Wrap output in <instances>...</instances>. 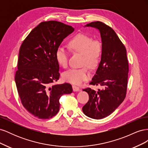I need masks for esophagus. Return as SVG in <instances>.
Returning <instances> with one entry per match:
<instances>
[{
  "instance_id": "esophagus-1",
  "label": "esophagus",
  "mask_w": 148,
  "mask_h": 148,
  "mask_svg": "<svg viewBox=\"0 0 148 148\" xmlns=\"http://www.w3.org/2000/svg\"><path fill=\"white\" fill-rule=\"evenodd\" d=\"M72 88H73V91L74 92H75V91H79V88L77 86H75V85L72 86Z\"/></svg>"
}]
</instances>
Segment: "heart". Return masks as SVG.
<instances>
[{
    "mask_svg": "<svg viewBox=\"0 0 148 148\" xmlns=\"http://www.w3.org/2000/svg\"><path fill=\"white\" fill-rule=\"evenodd\" d=\"M69 46L71 51L83 55V65L95 69L99 62L102 55V44L99 41H92V39L84 34H78L71 39ZM56 60L60 66L64 67L68 65V52L63 47H59L56 53ZM87 66L80 69H71L63 74V79L65 82L74 84H79L90 78Z\"/></svg>",
    "mask_w": 148,
    "mask_h": 148,
    "instance_id": "obj_1",
    "label": "heart"
}]
</instances>
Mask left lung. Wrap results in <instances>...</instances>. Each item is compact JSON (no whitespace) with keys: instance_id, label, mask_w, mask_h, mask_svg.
<instances>
[{"instance_id":"8db88e82","label":"left lung","mask_w":148,"mask_h":148,"mask_svg":"<svg viewBox=\"0 0 148 148\" xmlns=\"http://www.w3.org/2000/svg\"><path fill=\"white\" fill-rule=\"evenodd\" d=\"M84 27L96 28L100 33L102 48L101 61L90 84H100L104 88L97 91L83 89L89 99L82 110L89 117L102 119L112 113L126 96L128 73L127 51L115 31L102 22H91Z\"/></svg>"}]
</instances>
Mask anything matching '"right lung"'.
<instances>
[{"mask_svg":"<svg viewBox=\"0 0 148 148\" xmlns=\"http://www.w3.org/2000/svg\"><path fill=\"white\" fill-rule=\"evenodd\" d=\"M74 30L57 21L42 22L20 47L15 83L22 104L36 117H53L59 110L60 97L73 91L69 83H52L60 77L57 49Z\"/></svg>","mask_w":148,"mask_h":148,"instance_id":"add662e5","label":"right lung"}]
</instances>
